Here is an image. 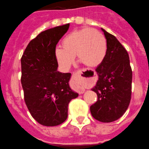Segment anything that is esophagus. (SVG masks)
Instances as JSON below:
<instances>
[{
  "mask_svg": "<svg viewBox=\"0 0 149 149\" xmlns=\"http://www.w3.org/2000/svg\"><path fill=\"white\" fill-rule=\"evenodd\" d=\"M72 79L74 81V85L76 89L79 91L80 93H83L84 92V79L85 77L83 76V73L81 70L73 73L72 76Z\"/></svg>",
  "mask_w": 149,
  "mask_h": 149,
  "instance_id": "34e87169",
  "label": "esophagus"
}]
</instances>
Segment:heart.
I'll list each match as a JSON object with an SVG mask.
<instances>
[{
  "mask_svg": "<svg viewBox=\"0 0 149 149\" xmlns=\"http://www.w3.org/2000/svg\"><path fill=\"white\" fill-rule=\"evenodd\" d=\"M62 49L57 48L54 57L63 68L68 69L74 63L76 55L79 62L89 68L102 64L107 54V41L97 30L82 28L71 32L61 41Z\"/></svg>",
  "mask_w": 149,
  "mask_h": 149,
  "instance_id": "1",
  "label": "heart"
}]
</instances>
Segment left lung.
Here are the masks:
<instances>
[{"label": "left lung", "mask_w": 149, "mask_h": 149, "mask_svg": "<svg viewBox=\"0 0 149 149\" xmlns=\"http://www.w3.org/2000/svg\"><path fill=\"white\" fill-rule=\"evenodd\" d=\"M107 41V54L96 71L98 81L92 88L97 100L90 106L92 116L101 122H112L127 109L132 94V71L130 57L117 38L102 28Z\"/></svg>", "instance_id": "left-lung-1"}]
</instances>
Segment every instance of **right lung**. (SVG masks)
I'll return each mask as SVG.
<instances>
[{"label": "right lung", "instance_id": "right-lung-1", "mask_svg": "<svg viewBox=\"0 0 149 149\" xmlns=\"http://www.w3.org/2000/svg\"><path fill=\"white\" fill-rule=\"evenodd\" d=\"M70 24L49 29L33 38L21 58V83L24 100L33 119L44 126L63 123L68 104L78 97L69 86L70 73L57 71L56 46Z\"/></svg>", "mask_w": 149, "mask_h": 149}]
</instances>
